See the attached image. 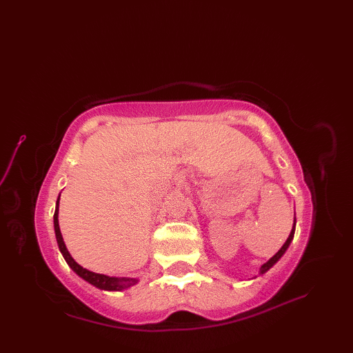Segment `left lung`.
<instances>
[{"instance_id":"left-lung-1","label":"left lung","mask_w":353,"mask_h":353,"mask_svg":"<svg viewBox=\"0 0 353 353\" xmlns=\"http://www.w3.org/2000/svg\"><path fill=\"white\" fill-rule=\"evenodd\" d=\"M294 226H296V220H294V223H293V228H292V232H290V234H289V237H288V240L285 242V245L281 248V250L277 252L272 259H269V261L265 263V265H262V268H261V274H263V273H266L277 261H279V259L285 254V252L288 250V248H289V245H290V242L293 240V236H294Z\"/></svg>"}]
</instances>
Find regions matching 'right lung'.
I'll return each instance as SVG.
<instances>
[{
	"label": "right lung",
	"instance_id": "right-lung-1",
	"mask_svg": "<svg viewBox=\"0 0 353 353\" xmlns=\"http://www.w3.org/2000/svg\"><path fill=\"white\" fill-rule=\"evenodd\" d=\"M59 203H60V196L57 199V203H55V212H54V232H55V237H57V243H59V249L63 254V257L65 259V262L68 263V266L76 272L80 277L88 283H91L92 286H96L101 290H124L130 286L136 285L139 281L137 279H130V277H111V276H105V274H100V273H94L90 272L87 269H84L83 266H80L74 259L71 257V254L68 253L65 243L63 240L61 232H60V225H59Z\"/></svg>",
	"mask_w": 353,
	"mask_h": 353
}]
</instances>
